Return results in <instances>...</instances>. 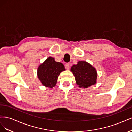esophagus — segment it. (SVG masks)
I'll use <instances>...</instances> for the list:
<instances>
[{"mask_svg":"<svg viewBox=\"0 0 132 132\" xmlns=\"http://www.w3.org/2000/svg\"><path fill=\"white\" fill-rule=\"evenodd\" d=\"M65 69H69V68H70V65H69V63H66L65 64Z\"/></svg>","mask_w":132,"mask_h":132,"instance_id":"obj_1","label":"esophagus"}]
</instances>
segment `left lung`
Here are the masks:
<instances>
[{
  "label": "left lung",
  "instance_id": "8db88e82",
  "mask_svg": "<svg viewBox=\"0 0 132 132\" xmlns=\"http://www.w3.org/2000/svg\"><path fill=\"white\" fill-rule=\"evenodd\" d=\"M71 71L73 73L79 87L87 88L96 82V70L86 62H78L77 65L71 67Z\"/></svg>",
  "mask_w": 132,
  "mask_h": 132
}]
</instances>
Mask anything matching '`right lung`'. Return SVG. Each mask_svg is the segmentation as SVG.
Returning a JSON list of instances; mask_svg holds the SVG:
<instances>
[{
    "label": "right lung",
    "mask_w": 132,
    "mask_h": 132,
    "mask_svg": "<svg viewBox=\"0 0 132 132\" xmlns=\"http://www.w3.org/2000/svg\"><path fill=\"white\" fill-rule=\"evenodd\" d=\"M64 70L65 68L62 63L55 62L52 57H49L39 66L37 75L43 85L52 88L56 84L59 74Z\"/></svg>",
    "instance_id": "obj_1"
}]
</instances>
